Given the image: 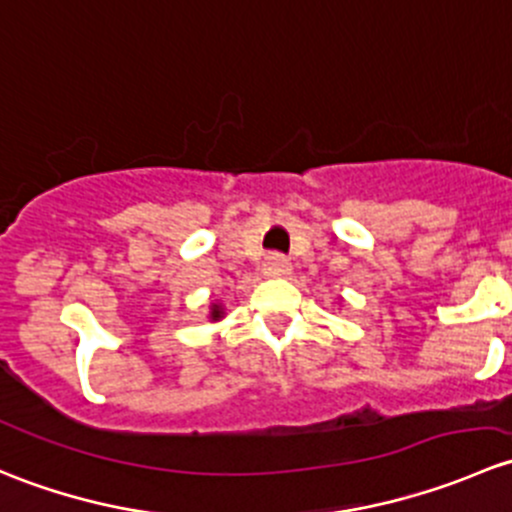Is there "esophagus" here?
I'll list each match as a JSON object with an SVG mask.
<instances>
[{"mask_svg":"<svg viewBox=\"0 0 512 512\" xmlns=\"http://www.w3.org/2000/svg\"><path fill=\"white\" fill-rule=\"evenodd\" d=\"M262 272H265V277H275V280H280V277L292 275V262L282 255H270L265 257V262H262Z\"/></svg>","mask_w":512,"mask_h":512,"instance_id":"1","label":"esophagus"}]
</instances>
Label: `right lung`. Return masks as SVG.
I'll return each instance as SVG.
<instances>
[{
  "instance_id": "right-lung-1",
  "label": "right lung",
  "mask_w": 512,
  "mask_h": 512,
  "mask_svg": "<svg viewBox=\"0 0 512 512\" xmlns=\"http://www.w3.org/2000/svg\"><path fill=\"white\" fill-rule=\"evenodd\" d=\"M225 317V304L223 302H213L210 304V312H208V319L210 322H220V319Z\"/></svg>"
}]
</instances>
